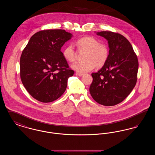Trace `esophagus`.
I'll use <instances>...</instances> for the list:
<instances>
[{
  "label": "esophagus",
  "instance_id": "1",
  "mask_svg": "<svg viewBox=\"0 0 155 155\" xmlns=\"http://www.w3.org/2000/svg\"><path fill=\"white\" fill-rule=\"evenodd\" d=\"M75 75H77V76H79V77H81V76H82L84 74H81V73H75Z\"/></svg>",
  "mask_w": 155,
  "mask_h": 155
}]
</instances>
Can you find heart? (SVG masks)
Here are the masks:
<instances>
[{
  "mask_svg": "<svg viewBox=\"0 0 155 155\" xmlns=\"http://www.w3.org/2000/svg\"><path fill=\"white\" fill-rule=\"evenodd\" d=\"M76 45L79 52H86L85 61L77 62L71 68L78 73L84 74L93 70L95 67L101 68L106 63L109 56L108 46L104 43L99 42L95 37L86 36L78 39ZM64 58L67 61L74 62L78 57V53L71 45L67 46L63 52Z\"/></svg>",
  "mask_w": 155,
  "mask_h": 155,
  "instance_id": "b5f03b06",
  "label": "heart"
}]
</instances>
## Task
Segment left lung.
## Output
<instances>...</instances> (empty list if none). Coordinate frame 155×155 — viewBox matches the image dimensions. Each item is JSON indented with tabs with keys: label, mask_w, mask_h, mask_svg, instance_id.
<instances>
[{
	"label": "left lung",
	"mask_w": 155,
	"mask_h": 155,
	"mask_svg": "<svg viewBox=\"0 0 155 155\" xmlns=\"http://www.w3.org/2000/svg\"><path fill=\"white\" fill-rule=\"evenodd\" d=\"M108 41L109 56L105 64L91 74L89 92L101 104L114 106L131 93L137 81L138 60L132 45L123 35L111 31L97 32Z\"/></svg>",
	"instance_id": "left-lung-1"
}]
</instances>
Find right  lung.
<instances>
[{
	"instance_id": "obj_1",
	"label": "right lung",
	"mask_w": 155,
	"mask_h": 155,
	"mask_svg": "<svg viewBox=\"0 0 155 155\" xmlns=\"http://www.w3.org/2000/svg\"><path fill=\"white\" fill-rule=\"evenodd\" d=\"M72 37L64 30L40 31L31 37L20 58L23 85L37 101L49 103L65 92L74 72L64 58L61 48Z\"/></svg>"
}]
</instances>
